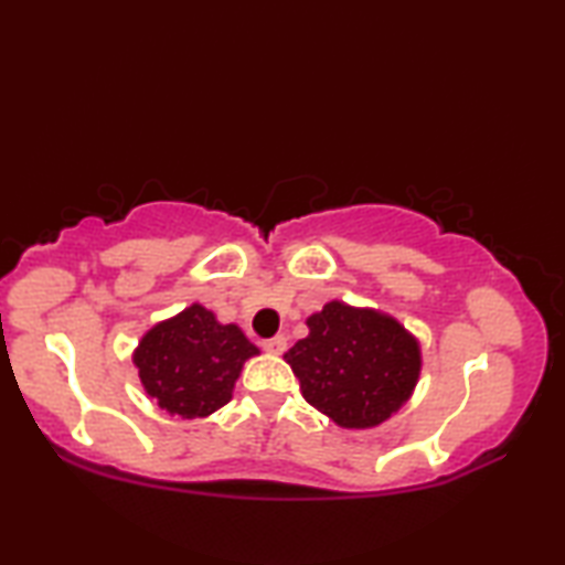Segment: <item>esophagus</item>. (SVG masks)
<instances>
[{
  "label": "esophagus",
  "mask_w": 565,
  "mask_h": 565,
  "mask_svg": "<svg viewBox=\"0 0 565 565\" xmlns=\"http://www.w3.org/2000/svg\"><path fill=\"white\" fill-rule=\"evenodd\" d=\"M264 351H269V353H284V351H286V337H284V333H276L274 339H266V341H264Z\"/></svg>",
  "instance_id": "1"
}]
</instances>
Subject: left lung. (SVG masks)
<instances>
[{"instance_id":"left-lung-1","label":"left lung","mask_w":565,"mask_h":565,"mask_svg":"<svg viewBox=\"0 0 565 565\" xmlns=\"http://www.w3.org/2000/svg\"><path fill=\"white\" fill-rule=\"evenodd\" d=\"M309 337L284 353L309 404L341 428H374L414 396L420 341L369 306L329 301L306 319Z\"/></svg>"}]
</instances>
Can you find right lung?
Returning <instances> with one entry per match:
<instances>
[{"label": "right lung", "instance_id": "add662e5", "mask_svg": "<svg viewBox=\"0 0 565 565\" xmlns=\"http://www.w3.org/2000/svg\"><path fill=\"white\" fill-rule=\"evenodd\" d=\"M259 349L236 323L191 303L151 327L131 353L147 396L179 418H206L226 406L244 363Z\"/></svg>", "mask_w": 565, "mask_h": 565}]
</instances>
